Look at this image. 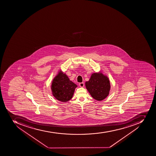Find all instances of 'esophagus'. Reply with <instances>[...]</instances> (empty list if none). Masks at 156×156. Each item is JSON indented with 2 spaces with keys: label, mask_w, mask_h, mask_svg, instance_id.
<instances>
[{
  "label": "esophagus",
  "mask_w": 156,
  "mask_h": 156,
  "mask_svg": "<svg viewBox=\"0 0 156 156\" xmlns=\"http://www.w3.org/2000/svg\"><path fill=\"white\" fill-rule=\"evenodd\" d=\"M79 85H80V87H83L84 86V83L83 82H81V83H80Z\"/></svg>",
  "instance_id": "34e87169"
}]
</instances>
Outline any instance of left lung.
I'll return each instance as SVG.
<instances>
[{"label": "left lung", "instance_id": "obj_1", "mask_svg": "<svg viewBox=\"0 0 156 156\" xmlns=\"http://www.w3.org/2000/svg\"><path fill=\"white\" fill-rule=\"evenodd\" d=\"M85 86L91 96L98 101L105 98L110 89L109 80L102 73L92 74L89 80L85 82Z\"/></svg>", "mask_w": 156, "mask_h": 156}]
</instances>
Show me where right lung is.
<instances>
[{"mask_svg": "<svg viewBox=\"0 0 156 156\" xmlns=\"http://www.w3.org/2000/svg\"><path fill=\"white\" fill-rule=\"evenodd\" d=\"M76 87L77 85L70 80L66 75L60 71L53 80L51 89L56 99L66 102L72 98Z\"/></svg>", "mask_w": 156, "mask_h": 156, "instance_id": "add662e5", "label": "right lung"}]
</instances>
